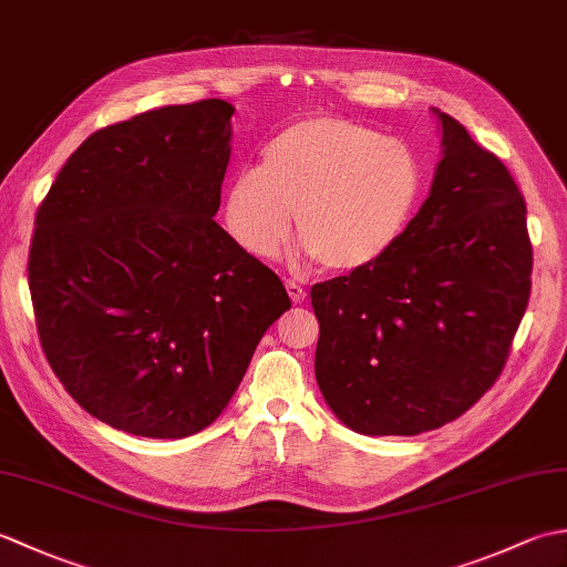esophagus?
<instances>
[{
    "instance_id": "34e87169",
    "label": "esophagus",
    "mask_w": 567,
    "mask_h": 567,
    "mask_svg": "<svg viewBox=\"0 0 567 567\" xmlns=\"http://www.w3.org/2000/svg\"><path fill=\"white\" fill-rule=\"evenodd\" d=\"M285 287H287V295H290V299L295 305H299V302H305V297H307V292H305V287L302 285H297L295 280H287L285 282Z\"/></svg>"
}]
</instances>
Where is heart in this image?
<instances>
[{
    "label": "heart",
    "mask_w": 567,
    "mask_h": 567,
    "mask_svg": "<svg viewBox=\"0 0 567 567\" xmlns=\"http://www.w3.org/2000/svg\"><path fill=\"white\" fill-rule=\"evenodd\" d=\"M421 187L424 167L406 143L351 118L311 116L282 128L262 148L260 167L231 177L224 221L252 258H272L295 212L305 258L348 272L394 246Z\"/></svg>",
    "instance_id": "obj_1"
}]
</instances>
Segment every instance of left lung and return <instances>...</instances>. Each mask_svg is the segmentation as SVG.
Here are the masks:
<instances>
[{
  "mask_svg": "<svg viewBox=\"0 0 567 567\" xmlns=\"http://www.w3.org/2000/svg\"><path fill=\"white\" fill-rule=\"evenodd\" d=\"M426 202L394 246L311 287L315 372L341 424L416 436L467 412L504 368L532 295L519 187L453 116Z\"/></svg>",
  "mask_w": 567,
  "mask_h": 567,
  "instance_id": "1",
  "label": "left lung"
}]
</instances>
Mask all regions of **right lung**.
Masks as SVG:
<instances>
[{
	"instance_id": "right-lung-1",
	"label": "right lung",
	"mask_w": 567,
	"mask_h": 567,
	"mask_svg": "<svg viewBox=\"0 0 567 567\" xmlns=\"http://www.w3.org/2000/svg\"><path fill=\"white\" fill-rule=\"evenodd\" d=\"M234 106H161L106 126L35 214L29 287L48 363L84 412L146 439L214 424L292 307L214 221Z\"/></svg>"
}]
</instances>
